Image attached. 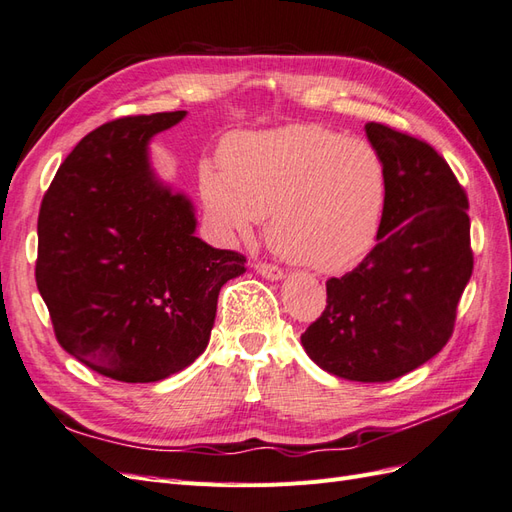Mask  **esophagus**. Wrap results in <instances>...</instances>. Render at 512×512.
<instances>
[{
  "label": "esophagus",
  "instance_id": "34e87169",
  "mask_svg": "<svg viewBox=\"0 0 512 512\" xmlns=\"http://www.w3.org/2000/svg\"><path fill=\"white\" fill-rule=\"evenodd\" d=\"M255 270L261 274V277H266L270 281H279L283 279V270L279 266H272V264H266V261H257L255 264Z\"/></svg>",
  "mask_w": 512,
  "mask_h": 512
}]
</instances>
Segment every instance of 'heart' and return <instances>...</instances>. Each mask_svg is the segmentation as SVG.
Wrapping results in <instances>:
<instances>
[{
  "instance_id": "obj_1",
  "label": "heart",
  "mask_w": 512,
  "mask_h": 512,
  "mask_svg": "<svg viewBox=\"0 0 512 512\" xmlns=\"http://www.w3.org/2000/svg\"><path fill=\"white\" fill-rule=\"evenodd\" d=\"M201 188L229 233L246 238L268 218L279 253L326 274L372 253L387 209L383 155L322 125L235 136L222 151V173L207 170Z\"/></svg>"
}]
</instances>
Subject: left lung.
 Here are the masks:
<instances>
[{
	"instance_id": "8db88e82",
	"label": "left lung",
	"mask_w": 512,
	"mask_h": 512,
	"mask_svg": "<svg viewBox=\"0 0 512 512\" xmlns=\"http://www.w3.org/2000/svg\"><path fill=\"white\" fill-rule=\"evenodd\" d=\"M387 168L378 244L342 279L326 281V309L300 342L313 363L346 381L387 383L448 344L474 270L467 194L428 142L365 125Z\"/></svg>"
}]
</instances>
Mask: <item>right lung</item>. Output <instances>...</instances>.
<instances>
[{
    "instance_id": "obj_1",
    "label": "right lung",
    "mask_w": 512,
    "mask_h": 512,
    "mask_svg": "<svg viewBox=\"0 0 512 512\" xmlns=\"http://www.w3.org/2000/svg\"><path fill=\"white\" fill-rule=\"evenodd\" d=\"M186 110L123 116L62 162L38 214L36 285L60 346L121 383H155L207 348L220 287L246 257L196 238L194 207L155 177L149 140Z\"/></svg>"
}]
</instances>
